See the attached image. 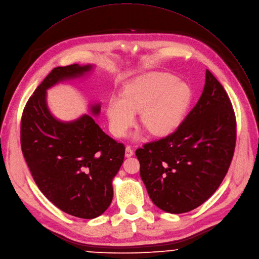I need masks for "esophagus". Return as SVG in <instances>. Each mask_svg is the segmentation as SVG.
I'll list each match as a JSON object with an SVG mask.
<instances>
[{
    "instance_id": "34e87169",
    "label": "esophagus",
    "mask_w": 259,
    "mask_h": 259,
    "mask_svg": "<svg viewBox=\"0 0 259 259\" xmlns=\"http://www.w3.org/2000/svg\"><path fill=\"white\" fill-rule=\"evenodd\" d=\"M133 155H134V150L132 149L131 146H126V148H125V156L126 157H131V156H133Z\"/></svg>"
}]
</instances>
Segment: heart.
Wrapping results in <instances>:
<instances>
[{
    "label": "heart",
    "instance_id": "heart-1",
    "mask_svg": "<svg viewBox=\"0 0 259 259\" xmlns=\"http://www.w3.org/2000/svg\"><path fill=\"white\" fill-rule=\"evenodd\" d=\"M192 99L188 83L170 73H153L126 87L122 99L108 102L107 115L111 133L125 137L136 123V113L152 135L165 136L182 122Z\"/></svg>",
    "mask_w": 259,
    "mask_h": 259
}]
</instances>
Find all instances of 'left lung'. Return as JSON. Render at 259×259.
<instances>
[{
    "label": "left lung",
    "instance_id": "left-lung-1",
    "mask_svg": "<svg viewBox=\"0 0 259 259\" xmlns=\"http://www.w3.org/2000/svg\"><path fill=\"white\" fill-rule=\"evenodd\" d=\"M236 127L226 90L206 69L203 93L182 124L136 151L153 203L166 212L184 213L210 198L231 165Z\"/></svg>",
    "mask_w": 259,
    "mask_h": 259
}]
</instances>
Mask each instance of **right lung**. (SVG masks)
I'll use <instances>...</instances> for the list:
<instances>
[{"label":"right lung","instance_id":"right-lung-1","mask_svg":"<svg viewBox=\"0 0 259 259\" xmlns=\"http://www.w3.org/2000/svg\"><path fill=\"white\" fill-rule=\"evenodd\" d=\"M91 69L71 64L52 70L26 102L20 126L23 156L40 192L62 211L85 220L109 207L112 180L123 162L125 147L90 115L72 122L57 120L47 107L46 91ZM91 110L98 114L100 105Z\"/></svg>","mask_w":259,"mask_h":259}]
</instances>
